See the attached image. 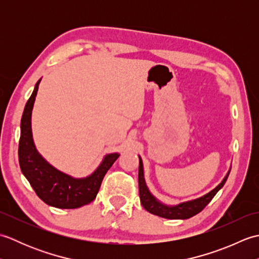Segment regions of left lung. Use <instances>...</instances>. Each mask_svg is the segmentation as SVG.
Returning a JSON list of instances; mask_svg holds the SVG:
<instances>
[{
    "label": "left lung",
    "instance_id": "8db88e82",
    "mask_svg": "<svg viewBox=\"0 0 259 259\" xmlns=\"http://www.w3.org/2000/svg\"><path fill=\"white\" fill-rule=\"evenodd\" d=\"M230 170L225 176L223 181L219 184L216 188L210 190L208 194L203 195L197 199H192L188 201L180 202L178 205H164L161 201H159L157 198L153 196L151 192L148 189L145 180V175H144V163H142L141 157L139 156V175H138V180H139V195H140V201L141 205L144 207L147 211L150 213L156 214V216L167 218V219H188L195 214L199 213L203 208H205L209 202L211 201L214 195L221 190L229 176Z\"/></svg>",
    "mask_w": 259,
    "mask_h": 259
}]
</instances>
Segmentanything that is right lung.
<instances>
[{"label":"right lung","mask_w":259,"mask_h":259,"mask_svg":"<svg viewBox=\"0 0 259 259\" xmlns=\"http://www.w3.org/2000/svg\"><path fill=\"white\" fill-rule=\"evenodd\" d=\"M40 81L41 79L36 82L22 114L19 142L20 167L35 194L47 205L61 209L79 208L96 199L103 177L120 155L115 152L104 156L99 167L84 178L71 177L49 163L36 150L31 128L33 104Z\"/></svg>","instance_id":"add662e5"}]
</instances>
